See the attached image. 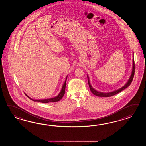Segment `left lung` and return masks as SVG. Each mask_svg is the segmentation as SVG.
I'll list each match as a JSON object with an SVG mask.
<instances>
[{
	"instance_id": "obj_1",
	"label": "left lung",
	"mask_w": 146,
	"mask_h": 146,
	"mask_svg": "<svg viewBox=\"0 0 146 146\" xmlns=\"http://www.w3.org/2000/svg\"><path fill=\"white\" fill-rule=\"evenodd\" d=\"M132 69L130 74V76L128 78V80L124 84L123 86L121 87L117 88L116 89L109 91H102L99 90H96L94 88H93L92 85L91 84V81H90V77L88 74H87V78H88V84L89 86L90 90L91 92L93 93V94L96 95V96H101V97H109V96H113L115 94L119 93L120 92L122 91L123 90L127 88V87L130 86V84L131 83L133 77H134V74H135V62H134V55L133 53V64H132Z\"/></svg>"
}]
</instances>
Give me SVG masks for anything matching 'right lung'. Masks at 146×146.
Instances as JSON below:
<instances>
[{"instance_id": "1", "label": "right lung", "mask_w": 146, "mask_h": 146, "mask_svg": "<svg viewBox=\"0 0 146 146\" xmlns=\"http://www.w3.org/2000/svg\"><path fill=\"white\" fill-rule=\"evenodd\" d=\"M68 77V75L66 76V77L65 80L64 81V84H62V89L58 95H57L56 96L53 97V98H47V99H32L31 97L28 96L27 94L25 93V96H28V98L30 99L33 101L34 102H39L43 103H47L50 102H55L59 101V100L62 99V97L65 94V92L66 84V81H67V78Z\"/></svg>"}]
</instances>
